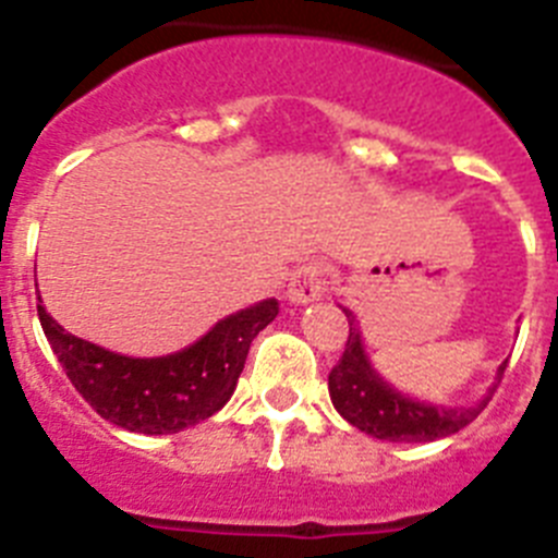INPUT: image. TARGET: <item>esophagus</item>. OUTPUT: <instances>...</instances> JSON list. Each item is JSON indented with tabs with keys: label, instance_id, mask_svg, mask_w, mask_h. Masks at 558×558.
<instances>
[{
	"label": "esophagus",
	"instance_id": "obj_1",
	"mask_svg": "<svg viewBox=\"0 0 558 558\" xmlns=\"http://www.w3.org/2000/svg\"><path fill=\"white\" fill-rule=\"evenodd\" d=\"M324 290H327V282H324L322 268L315 263L302 265V268H295L293 276H290L288 282V302L290 304H310L315 299H322Z\"/></svg>",
	"mask_w": 558,
	"mask_h": 558
}]
</instances>
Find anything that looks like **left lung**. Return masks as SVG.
<instances>
[{"instance_id": "8db88e82", "label": "left lung", "mask_w": 558, "mask_h": 558, "mask_svg": "<svg viewBox=\"0 0 558 558\" xmlns=\"http://www.w3.org/2000/svg\"><path fill=\"white\" fill-rule=\"evenodd\" d=\"M349 318L347 349L340 354L338 366L329 372V397L340 416L357 430L368 433L383 441H436V438L452 436L475 422L477 413L489 405L492 393L500 386V377L506 372V363L497 372V383L489 393L466 408H438L427 402L405 397L393 391L388 383H383L377 372L368 363L363 343H360V329L354 324V315L343 310Z\"/></svg>"}]
</instances>
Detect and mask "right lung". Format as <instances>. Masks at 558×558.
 I'll return each mask as SVG.
<instances>
[{"label":"right lung","mask_w":558,"mask_h":558,"mask_svg":"<svg viewBox=\"0 0 558 558\" xmlns=\"http://www.w3.org/2000/svg\"><path fill=\"white\" fill-rule=\"evenodd\" d=\"M276 315L279 302L265 299L218 322L184 352L125 357L75 338L38 304L44 335L77 393L106 422L145 436L179 433L218 413L234 393L251 340Z\"/></svg>","instance_id":"add662e5"}]
</instances>
